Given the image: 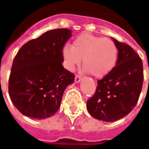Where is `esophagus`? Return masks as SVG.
<instances>
[{
	"mask_svg": "<svg viewBox=\"0 0 149 149\" xmlns=\"http://www.w3.org/2000/svg\"><path fill=\"white\" fill-rule=\"evenodd\" d=\"M81 80V76L77 74V75L75 76V78H74V81H75V82L78 83Z\"/></svg>",
	"mask_w": 149,
	"mask_h": 149,
	"instance_id": "obj_1",
	"label": "esophagus"
}]
</instances>
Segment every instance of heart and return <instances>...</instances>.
I'll use <instances>...</instances> for the list:
<instances>
[{
    "instance_id": "obj_1",
    "label": "heart",
    "mask_w": 149,
    "mask_h": 149,
    "mask_svg": "<svg viewBox=\"0 0 149 149\" xmlns=\"http://www.w3.org/2000/svg\"><path fill=\"white\" fill-rule=\"evenodd\" d=\"M118 49L110 39L102 38L88 33L78 36L62 51L63 64L68 71H74L81 64L95 78H102L116 65Z\"/></svg>"
}]
</instances>
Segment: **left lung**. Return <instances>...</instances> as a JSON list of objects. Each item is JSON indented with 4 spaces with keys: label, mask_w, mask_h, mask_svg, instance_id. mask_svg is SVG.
<instances>
[{
    "label": "left lung",
    "mask_w": 149,
    "mask_h": 149,
    "mask_svg": "<svg viewBox=\"0 0 149 149\" xmlns=\"http://www.w3.org/2000/svg\"><path fill=\"white\" fill-rule=\"evenodd\" d=\"M118 49L116 66L97 81L96 90L87 101L91 116L110 122L127 116L140 96L144 74L140 56L129 45L112 38Z\"/></svg>",
    "instance_id": "1"
}]
</instances>
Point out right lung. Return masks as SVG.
Returning a JSON list of instances; mask_svg holds the SVG:
<instances>
[{"mask_svg": "<svg viewBox=\"0 0 149 149\" xmlns=\"http://www.w3.org/2000/svg\"><path fill=\"white\" fill-rule=\"evenodd\" d=\"M71 36L68 29L47 31L23 45L15 56L8 93L23 115L40 120L59 109L65 88L74 81L62 65L63 48Z\"/></svg>", "mask_w": 149, "mask_h": 149, "instance_id": "add662e5", "label": "right lung"}]
</instances>
